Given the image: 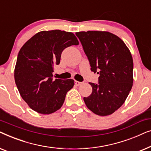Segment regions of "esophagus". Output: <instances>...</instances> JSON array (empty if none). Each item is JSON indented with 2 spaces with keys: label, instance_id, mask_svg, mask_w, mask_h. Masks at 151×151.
I'll list each match as a JSON object with an SVG mask.
<instances>
[{
  "label": "esophagus",
  "instance_id": "34e87169",
  "mask_svg": "<svg viewBox=\"0 0 151 151\" xmlns=\"http://www.w3.org/2000/svg\"><path fill=\"white\" fill-rule=\"evenodd\" d=\"M82 82H79V81H77V80H76V81H75V84H76V86H80V84H82Z\"/></svg>",
  "mask_w": 151,
  "mask_h": 151
}]
</instances>
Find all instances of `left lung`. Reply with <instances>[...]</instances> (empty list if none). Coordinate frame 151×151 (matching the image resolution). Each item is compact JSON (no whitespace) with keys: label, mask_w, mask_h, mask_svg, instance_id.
<instances>
[{"label":"left lung","mask_w":151,"mask_h":151,"mask_svg":"<svg viewBox=\"0 0 151 151\" xmlns=\"http://www.w3.org/2000/svg\"><path fill=\"white\" fill-rule=\"evenodd\" d=\"M91 65L100 74L99 84L89 82L92 93L84 98L87 108L100 116L111 115L127 98L133 82V61L124 41L109 32L76 33Z\"/></svg>","instance_id":"obj_1"}]
</instances>
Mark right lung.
<instances>
[{
	"mask_svg": "<svg viewBox=\"0 0 151 151\" xmlns=\"http://www.w3.org/2000/svg\"><path fill=\"white\" fill-rule=\"evenodd\" d=\"M78 44L72 32L42 31L20 49L14 79L22 98L36 112L49 115L63 106L67 93L73 87L74 80H53V66L60 64L64 49Z\"/></svg>",
	"mask_w": 151,
	"mask_h": 151,
	"instance_id": "obj_1",
	"label": "right lung"
}]
</instances>
